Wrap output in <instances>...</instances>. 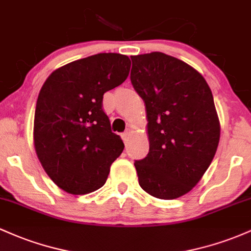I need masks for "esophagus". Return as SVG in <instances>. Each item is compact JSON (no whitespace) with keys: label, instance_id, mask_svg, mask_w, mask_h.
<instances>
[{"label":"esophagus","instance_id":"1","mask_svg":"<svg viewBox=\"0 0 251 251\" xmlns=\"http://www.w3.org/2000/svg\"><path fill=\"white\" fill-rule=\"evenodd\" d=\"M131 133H132L131 128H126V131L123 133V139H124V142H126V140L130 138Z\"/></svg>","mask_w":251,"mask_h":251}]
</instances>
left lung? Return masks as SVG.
<instances>
[{"label":"left lung","mask_w":251,"mask_h":251,"mask_svg":"<svg viewBox=\"0 0 251 251\" xmlns=\"http://www.w3.org/2000/svg\"><path fill=\"white\" fill-rule=\"evenodd\" d=\"M131 83L147 109L149 153L134 162L139 186L163 200L201 180L216 155L220 124L199 71L162 52L131 56Z\"/></svg>","instance_id":"obj_1"}]
</instances>
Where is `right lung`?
Segmentation results:
<instances>
[{
    "mask_svg": "<svg viewBox=\"0 0 251 251\" xmlns=\"http://www.w3.org/2000/svg\"><path fill=\"white\" fill-rule=\"evenodd\" d=\"M125 54L98 53L63 65L41 87L33 142L41 166L60 189L83 195L106 183L124 143L111 131L103 94L127 78Z\"/></svg>",
    "mask_w": 251,
    "mask_h": 251,
    "instance_id": "right-lung-1",
    "label": "right lung"
}]
</instances>
